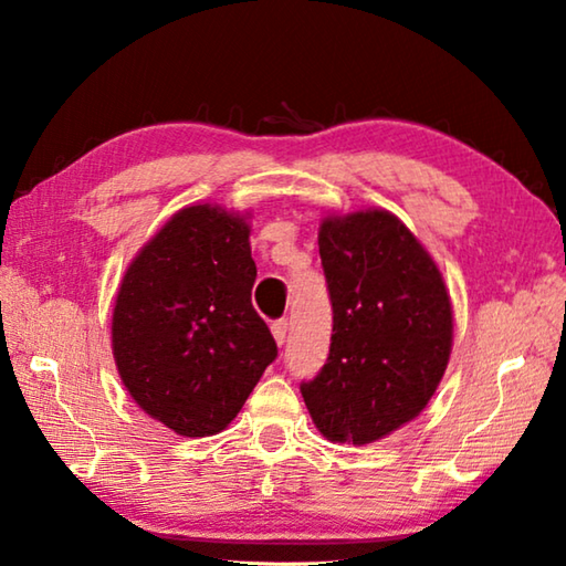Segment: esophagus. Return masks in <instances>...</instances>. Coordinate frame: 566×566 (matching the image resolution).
I'll return each instance as SVG.
<instances>
[{
	"label": "esophagus",
	"instance_id": "34e87169",
	"mask_svg": "<svg viewBox=\"0 0 566 566\" xmlns=\"http://www.w3.org/2000/svg\"><path fill=\"white\" fill-rule=\"evenodd\" d=\"M286 329H290V324H286V319H274L272 322V334H274V339H276V344H284V339H286Z\"/></svg>",
	"mask_w": 566,
	"mask_h": 566
}]
</instances>
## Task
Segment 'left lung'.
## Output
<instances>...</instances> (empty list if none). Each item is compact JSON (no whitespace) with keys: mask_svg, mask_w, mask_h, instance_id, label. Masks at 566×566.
I'll return each instance as SVG.
<instances>
[{"mask_svg":"<svg viewBox=\"0 0 566 566\" xmlns=\"http://www.w3.org/2000/svg\"><path fill=\"white\" fill-rule=\"evenodd\" d=\"M319 256L334 324L327 364L300 385L304 405L332 442H377L432 399L452 304L432 256L381 209L324 219Z\"/></svg>","mask_w":566,"mask_h":566,"instance_id":"8db88e82","label":"left lung"}]
</instances>
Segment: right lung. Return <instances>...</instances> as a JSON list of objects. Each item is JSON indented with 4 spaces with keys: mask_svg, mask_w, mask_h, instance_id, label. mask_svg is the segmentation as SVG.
I'll list each match as a JSON object with an SVG mask.
<instances>
[{
    "mask_svg": "<svg viewBox=\"0 0 566 566\" xmlns=\"http://www.w3.org/2000/svg\"><path fill=\"white\" fill-rule=\"evenodd\" d=\"M254 280L247 222L209 205L171 217L124 274L114 361L132 399L181 437L222 432L276 359Z\"/></svg>",
    "mask_w": 566,
    "mask_h": 566,
    "instance_id": "add662e5",
    "label": "right lung"
}]
</instances>
